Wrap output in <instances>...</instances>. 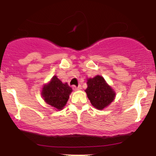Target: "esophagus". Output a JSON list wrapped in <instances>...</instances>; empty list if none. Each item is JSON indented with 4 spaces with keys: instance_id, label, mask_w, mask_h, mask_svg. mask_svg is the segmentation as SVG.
Instances as JSON below:
<instances>
[{
    "instance_id": "esophagus-1",
    "label": "esophagus",
    "mask_w": 156,
    "mask_h": 156,
    "mask_svg": "<svg viewBox=\"0 0 156 156\" xmlns=\"http://www.w3.org/2000/svg\"><path fill=\"white\" fill-rule=\"evenodd\" d=\"M73 90H74V91L80 90V89H81V86L79 85V86H78V87H76V86H73Z\"/></svg>"
}]
</instances>
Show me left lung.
<instances>
[{
	"label": "left lung",
	"instance_id": "8db88e82",
	"mask_svg": "<svg viewBox=\"0 0 156 156\" xmlns=\"http://www.w3.org/2000/svg\"><path fill=\"white\" fill-rule=\"evenodd\" d=\"M87 89L85 92L91 103L98 110L108 107L116 97L115 91L106 83L101 76L87 79Z\"/></svg>",
	"mask_w": 156,
	"mask_h": 156
}]
</instances>
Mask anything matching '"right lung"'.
Segmentation results:
<instances>
[{
	"mask_svg": "<svg viewBox=\"0 0 156 156\" xmlns=\"http://www.w3.org/2000/svg\"><path fill=\"white\" fill-rule=\"evenodd\" d=\"M72 92V88L67 83H62L56 76H54L48 83L44 84L41 95L47 104L55 110L61 111L67 104Z\"/></svg>",
	"mask_w": 156,
	"mask_h": 156,
	"instance_id": "1",
	"label": "right lung"
}]
</instances>
